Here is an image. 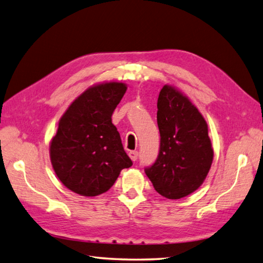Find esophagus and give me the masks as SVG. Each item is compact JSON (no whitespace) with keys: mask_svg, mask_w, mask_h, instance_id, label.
<instances>
[{"mask_svg":"<svg viewBox=\"0 0 263 263\" xmlns=\"http://www.w3.org/2000/svg\"><path fill=\"white\" fill-rule=\"evenodd\" d=\"M128 156H130V158L132 159L133 162H136L137 159H138V156H139V153L138 152H136V151H133V152H130L128 153Z\"/></svg>","mask_w":263,"mask_h":263,"instance_id":"obj_1","label":"esophagus"}]
</instances>
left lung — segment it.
Returning a JSON list of instances; mask_svg holds the SVG:
<instances>
[{"mask_svg":"<svg viewBox=\"0 0 263 263\" xmlns=\"http://www.w3.org/2000/svg\"><path fill=\"white\" fill-rule=\"evenodd\" d=\"M157 109L159 153L145 172L159 195L179 199L204 182L213 161L212 143L204 117L176 87L163 86Z\"/></svg>","mask_w":263,"mask_h":263,"instance_id":"1","label":"left lung"}]
</instances>
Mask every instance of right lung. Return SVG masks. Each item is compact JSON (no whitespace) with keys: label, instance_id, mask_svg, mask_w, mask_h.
<instances>
[{"label":"right lung","instance_id":"add662e5","mask_svg":"<svg viewBox=\"0 0 263 263\" xmlns=\"http://www.w3.org/2000/svg\"><path fill=\"white\" fill-rule=\"evenodd\" d=\"M126 85L109 82L89 87L61 116L50 143L52 167L65 187L82 196L106 193L132 161L111 115Z\"/></svg>","mask_w":263,"mask_h":263}]
</instances>
